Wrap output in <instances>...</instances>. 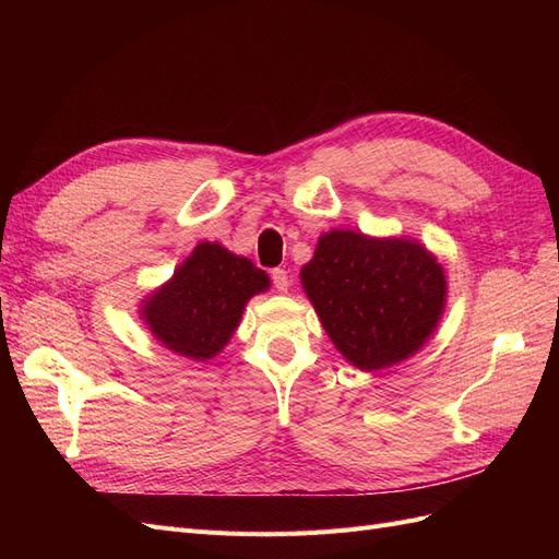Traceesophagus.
I'll return each mask as SVG.
<instances>
[{"label":"esophagus","instance_id":"obj_1","mask_svg":"<svg viewBox=\"0 0 559 559\" xmlns=\"http://www.w3.org/2000/svg\"><path fill=\"white\" fill-rule=\"evenodd\" d=\"M270 277H273V286H275V289H277L280 294H286V292H289V284H292V280H289V275H286V270L275 267L273 273H270Z\"/></svg>","mask_w":559,"mask_h":559}]
</instances>
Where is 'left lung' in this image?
<instances>
[{"instance_id":"obj_1","label":"left lung","mask_w":559,"mask_h":559,"mask_svg":"<svg viewBox=\"0 0 559 559\" xmlns=\"http://www.w3.org/2000/svg\"><path fill=\"white\" fill-rule=\"evenodd\" d=\"M300 282L333 345L361 370L413 357L445 306L443 267L425 247L352 230L321 235Z\"/></svg>"}]
</instances>
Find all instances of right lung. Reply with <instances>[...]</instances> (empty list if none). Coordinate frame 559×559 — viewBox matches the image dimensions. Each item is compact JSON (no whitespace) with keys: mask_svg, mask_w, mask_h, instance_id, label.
<instances>
[{"mask_svg":"<svg viewBox=\"0 0 559 559\" xmlns=\"http://www.w3.org/2000/svg\"><path fill=\"white\" fill-rule=\"evenodd\" d=\"M267 286V275L249 259L216 242H202L142 312L167 349L205 361L230 341L247 300Z\"/></svg>","mask_w":559,"mask_h":559,"instance_id":"1","label":"right lung"}]
</instances>
